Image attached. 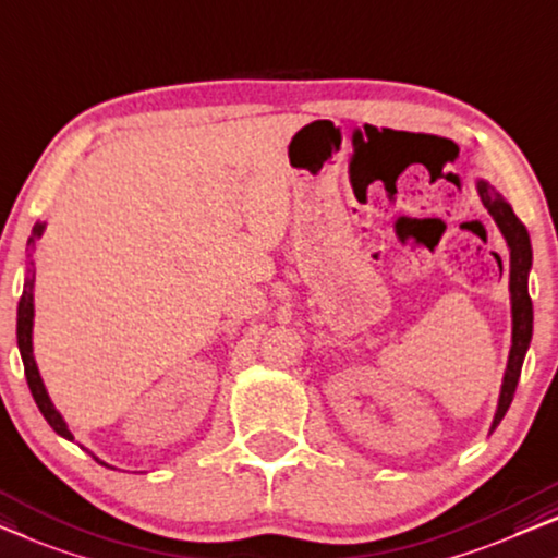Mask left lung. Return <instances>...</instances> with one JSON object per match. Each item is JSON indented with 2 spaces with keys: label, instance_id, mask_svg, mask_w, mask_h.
<instances>
[{
  "label": "left lung",
  "instance_id": "obj_1",
  "mask_svg": "<svg viewBox=\"0 0 558 558\" xmlns=\"http://www.w3.org/2000/svg\"><path fill=\"white\" fill-rule=\"evenodd\" d=\"M475 191L483 201V206L488 208V214L494 216L498 231L504 233L508 256V292H511V352H508V365L504 373V383H500L498 395V408L490 423V433L496 430L500 420H504L506 410L511 408L515 385H519L523 357H526L531 335H534V304L529 296V271L531 262H534V252H531V239L526 226L519 221V216L513 214V208L488 181L478 179L475 181Z\"/></svg>",
  "mask_w": 558,
  "mask_h": 558
}]
</instances>
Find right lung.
Here are the masks:
<instances>
[{"mask_svg": "<svg viewBox=\"0 0 558 558\" xmlns=\"http://www.w3.org/2000/svg\"><path fill=\"white\" fill-rule=\"evenodd\" d=\"M43 233H45V223L37 221L35 229H32V236L27 239V246H35V241L43 236ZM32 327H35V262H29L27 274H24V289H22V299L17 306V347H20V354L24 362V375H27V385L32 390V398H35V402H37L39 413L45 415V420L50 423V427L60 435V438L72 440L70 427H68V423H64V417L60 415V410L54 408L50 395H47L43 375H39V369H37L35 347H32ZM93 458L98 460L100 465H108L98 456H93ZM108 468H112V465H108Z\"/></svg>", "mask_w": 558, "mask_h": 558, "instance_id": "1", "label": "right lung"}]
</instances>
